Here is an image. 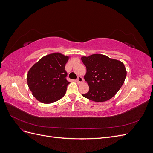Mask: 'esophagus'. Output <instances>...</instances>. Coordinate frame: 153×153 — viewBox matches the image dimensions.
<instances>
[{
	"label": "esophagus",
	"instance_id": "obj_1",
	"mask_svg": "<svg viewBox=\"0 0 153 153\" xmlns=\"http://www.w3.org/2000/svg\"><path fill=\"white\" fill-rule=\"evenodd\" d=\"M76 82L77 83H78V84H81V83H83L84 82V80L82 76H78L76 79Z\"/></svg>",
	"mask_w": 153,
	"mask_h": 153
}]
</instances>
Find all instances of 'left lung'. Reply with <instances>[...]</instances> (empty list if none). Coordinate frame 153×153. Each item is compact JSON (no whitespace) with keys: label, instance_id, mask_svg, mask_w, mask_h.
Instances as JSON below:
<instances>
[{"label":"left lung","instance_id":"obj_1","mask_svg":"<svg viewBox=\"0 0 153 153\" xmlns=\"http://www.w3.org/2000/svg\"><path fill=\"white\" fill-rule=\"evenodd\" d=\"M86 66L84 79L89 90L82 96L95 102H103L112 98L121 89L126 76L124 64L102 54L82 57Z\"/></svg>","mask_w":153,"mask_h":153}]
</instances>
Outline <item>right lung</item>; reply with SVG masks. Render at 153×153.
<instances>
[{
    "instance_id": "right-lung-1",
    "label": "right lung",
    "mask_w": 153,
    "mask_h": 153,
    "mask_svg": "<svg viewBox=\"0 0 153 153\" xmlns=\"http://www.w3.org/2000/svg\"><path fill=\"white\" fill-rule=\"evenodd\" d=\"M68 56L53 53L41 58L27 73V84L36 100L43 103H52L65 95L69 82L65 66Z\"/></svg>"
}]
</instances>
